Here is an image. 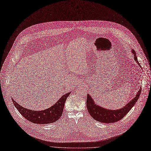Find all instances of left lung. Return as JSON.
Wrapping results in <instances>:
<instances>
[{"label":"left lung","mask_w":151,"mask_h":151,"mask_svg":"<svg viewBox=\"0 0 151 151\" xmlns=\"http://www.w3.org/2000/svg\"><path fill=\"white\" fill-rule=\"evenodd\" d=\"M132 53L134 55V59L141 66L138 60H137V57L134 50H132ZM141 89L140 88L139 91L137 92L136 97L130 102H128L125 106L118 110H109L107 109L103 108L101 106H97L95 104L92 97L88 94L87 96V101H86V106L88 110V112L90 115L93 119L98 122L106 123H114L120 120L125 116L129 111L132 109L134 106V104L137 102V99H139V97L141 94Z\"/></svg>","instance_id":"obj_1"}]
</instances>
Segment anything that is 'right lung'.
<instances>
[{"instance_id": "add662e5", "label": "right lung", "mask_w": 151, "mask_h": 151, "mask_svg": "<svg viewBox=\"0 0 151 151\" xmlns=\"http://www.w3.org/2000/svg\"><path fill=\"white\" fill-rule=\"evenodd\" d=\"M70 93L62 96L60 99L50 107L41 111H34L22 107L12 99L15 107L21 115L27 120L37 124H48L54 123L60 119L63 113L65 102Z\"/></svg>"}]
</instances>
